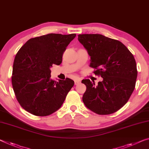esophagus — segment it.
Masks as SVG:
<instances>
[{
  "mask_svg": "<svg viewBox=\"0 0 149 149\" xmlns=\"http://www.w3.org/2000/svg\"><path fill=\"white\" fill-rule=\"evenodd\" d=\"M74 83H75V85H78L79 84L81 83V79H79V78L75 79L74 80Z\"/></svg>",
  "mask_w": 149,
  "mask_h": 149,
  "instance_id": "1",
  "label": "esophagus"
}]
</instances>
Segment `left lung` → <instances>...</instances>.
Returning <instances> with one entry per match:
<instances>
[{
    "instance_id": "obj_1",
    "label": "left lung",
    "mask_w": 149,
    "mask_h": 149,
    "mask_svg": "<svg viewBox=\"0 0 149 149\" xmlns=\"http://www.w3.org/2000/svg\"><path fill=\"white\" fill-rule=\"evenodd\" d=\"M78 41L88 51L95 75L103 78L97 85L89 79L81 81L86 86L82 100L97 114L116 112L134 90L138 72L134 56L120 41L102 35H79Z\"/></svg>"
}]
</instances>
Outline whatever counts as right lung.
<instances>
[{"label":"right lung","mask_w":149,"mask_h":149,"mask_svg":"<svg viewBox=\"0 0 149 149\" xmlns=\"http://www.w3.org/2000/svg\"><path fill=\"white\" fill-rule=\"evenodd\" d=\"M76 35L50 33L28 40L13 62L12 85L21 107L35 116H46L61 107L74 85L70 78L50 79L53 64L60 65L67 46Z\"/></svg>","instance_id":"right-lung-1"}]
</instances>
